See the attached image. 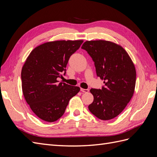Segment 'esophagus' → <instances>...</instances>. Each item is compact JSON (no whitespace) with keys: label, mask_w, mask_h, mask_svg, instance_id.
Masks as SVG:
<instances>
[{"label":"esophagus","mask_w":157,"mask_h":157,"mask_svg":"<svg viewBox=\"0 0 157 157\" xmlns=\"http://www.w3.org/2000/svg\"><path fill=\"white\" fill-rule=\"evenodd\" d=\"M80 91L84 92V93H88L89 92L88 89H84V88H80Z\"/></svg>","instance_id":"34e87169"}]
</instances>
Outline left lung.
<instances>
[{
  "mask_svg": "<svg viewBox=\"0 0 157 157\" xmlns=\"http://www.w3.org/2000/svg\"><path fill=\"white\" fill-rule=\"evenodd\" d=\"M82 48L91 56L97 76L105 84L101 89H90L94 101L89 110L99 119H112L124 110L134 94V64L121 46L110 41L87 40Z\"/></svg>",
  "mask_w": 157,
  "mask_h": 157,
  "instance_id": "8db88e82",
  "label": "left lung"
}]
</instances>
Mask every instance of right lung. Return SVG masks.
<instances>
[{
  "label": "right lung",
  "mask_w": 157,
  "mask_h": 157,
  "mask_svg": "<svg viewBox=\"0 0 157 157\" xmlns=\"http://www.w3.org/2000/svg\"><path fill=\"white\" fill-rule=\"evenodd\" d=\"M83 40H56L33 49L21 70L22 91L25 101L40 119L52 122L64 114L69 101L80 91L78 86L58 83L65 75L71 56Z\"/></svg>",
  "instance_id": "add662e5"
}]
</instances>
